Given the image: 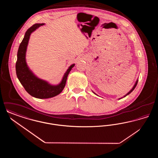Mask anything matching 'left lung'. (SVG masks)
I'll use <instances>...</instances> for the list:
<instances>
[{
    "mask_svg": "<svg viewBox=\"0 0 158 158\" xmlns=\"http://www.w3.org/2000/svg\"><path fill=\"white\" fill-rule=\"evenodd\" d=\"M137 82H138V79H137V81H136V82H135V85H134V86H133V88H132V89H131V90H130V91H129V92H128L127 94H126V95H124V97H126V96H127V95H128V94H130V93H131V92H132V91H133V90H134V89H135V86H136V85H137ZM94 94H95V93H94Z\"/></svg>",
    "mask_w": 158,
    "mask_h": 158,
    "instance_id": "1",
    "label": "left lung"
}]
</instances>
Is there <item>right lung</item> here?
<instances>
[{"label":"right lung","mask_w":158,"mask_h":158,"mask_svg":"<svg viewBox=\"0 0 158 158\" xmlns=\"http://www.w3.org/2000/svg\"><path fill=\"white\" fill-rule=\"evenodd\" d=\"M44 24L35 23L26 31L18 48L15 67L17 77L24 89L31 96L39 99L52 98L60 94L65 86L69 72L75 66V64H73L69 67L64 75L61 83L56 86L51 85L44 81L38 78L29 69L26 63L25 54L31 34Z\"/></svg>","instance_id":"right-lung-1"}]
</instances>
